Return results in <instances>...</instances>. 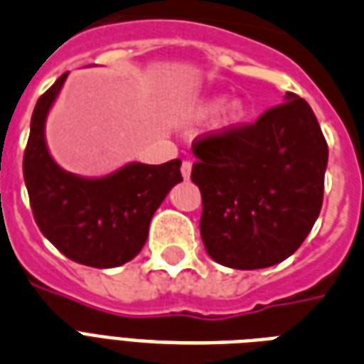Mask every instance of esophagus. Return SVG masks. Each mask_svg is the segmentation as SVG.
<instances>
[{
	"label": "esophagus",
	"mask_w": 364,
	"mask_h": 364,
	"mask_svg": "<svg viewBox=\"0 0 364 364\" xmlns=\"http://www.w3.org/2000/svg\"><path fill=\"white\" fill-rule=\"evenodd\" d=\"M180 173H182V176H184L186 180L190 178V174H191V161H182V167H180Z\"/></svg>",
	"instance_id": "1"
}]
</instances>
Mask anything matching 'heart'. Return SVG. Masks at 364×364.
Returning a JSON list of instances; mask_svg holds the SVG:
<instances>
[{
	"label": "heart",
	"mask_w": 364,
	"mask_h": 364,
	"mask_svg": "<svg viewBox=\"0 0 364 364\" xmlns=\"http://www.w3.org/2000/svg\"><path fill=\"white\" fill-rule=\"evenodd\" d=\"M220 106V100H205L203 104H199L196 109L197 115H210L214 114ZM245 115V106L239 100H233V102H228L224 108L220 109V117H218V125L220 127H232L235 125L241 117Z\"/></svg>",
	"instance_id": "1"
}]
</instances>
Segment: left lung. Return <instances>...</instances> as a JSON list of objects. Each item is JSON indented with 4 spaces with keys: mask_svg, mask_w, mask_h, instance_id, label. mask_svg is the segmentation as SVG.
<instances>
[{
    "mask_svg": "<svg viewBox=\"0 0 364 364\" xmlns=\"http://www.w3.org/2000/svg\"><path fill=\"white\" fill-rule=\"evenodd\" d=\"M191 150V182L203 203L199 230L213 260L260 269L296 252L321 213L328 161L304 98L287 92L255 123L201 134Z\"/></svg>",
    "mask_w": 364,
    "mask_h": 364,
    "instance_id": "8db88e82",
    "label": "left lung"
}]
</instances>
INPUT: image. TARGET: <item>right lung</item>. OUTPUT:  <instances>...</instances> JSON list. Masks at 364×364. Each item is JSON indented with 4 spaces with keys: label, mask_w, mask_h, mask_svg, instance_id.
<instances>
[{
    "label": "right lung",
    "mask_w": 364,
    "mask_h": 364,
    "mask_svg": "<svg viewBox=\"0 0 364 364\" xmlns=\"http://www.w3.org/2000/svg\"><path fill=\"white\" fill-rule=\"evenodd\" d=\"M66 75L33 108L22 161L30 207L41 233L70 260L91 267L121 266L142 250L151 216L182 180V161L131 163L104 178L62 171L45 144V117Z\"/></svg>",
    "instance_id": "right-lung-1"
}]
</instances>
